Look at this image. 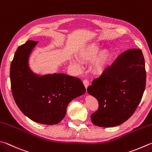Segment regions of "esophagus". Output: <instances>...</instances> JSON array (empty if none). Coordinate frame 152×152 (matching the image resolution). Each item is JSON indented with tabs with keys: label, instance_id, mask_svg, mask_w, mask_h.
<instances>
[{
	"label": "esophagus",
	"instance_id": "esophagus-1",
	"mask_svg": "<svg viewBox=\"0 0 152 152\" xmlns=\"http://www.w3.org/2000/svg\"><path fill=\"white\" fill-rule=\"evenodd\" d=\"M83 83L84 86H85V87L86 88H87L88 87V86L89 85V82H88V80H87V79L83 80Z\"/></svg>",
	"mask_w": 152,
	"mask_h": 152
}]
</instances>
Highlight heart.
I'll use <instances>...</instances> for the list:
<instances>
[{
  "mask_svg": "<svg viewBox=\"0 0 152 152\" xmlns=\"http://www.w3.org/2000/svg\"><path fill=\"white\" fill-rule=\"evenodd\" d=\"M101 50V46L95 43H91L83 48L78 53V57L80 61L83 63H90L93 62V70L96 73H100L104 69L109 61V53L107 50ZM74 66L77 69L81 67L79 62L75 60L71 61Z\"/></svg>",
  "mask_w": 152,
  "mask_h": 152,
  "instance_id": "b5f03b06",
  "label": "heart"
}]
</instances>
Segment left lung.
<instances>
[{"label":"left lung","instance_id":"8db88e82","mask_svg":"<svg viewBox=\"0 0 152 152\" xmlns=\"http://www.w3.org/2000/svg\"><path fill=\"white\" fill-rule=\"evenodd\" d=\"M145 81L142 50L130 49L121 53L87 87L88 94L99 102L91 121L101 127L116 126L126 121L141 101Z\"/></svg>","mask_w":152,"mask_h":152}]
</instances>
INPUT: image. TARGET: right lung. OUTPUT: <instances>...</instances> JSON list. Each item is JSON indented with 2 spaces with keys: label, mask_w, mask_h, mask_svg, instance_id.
Returning <instances> with one entry per match:
<instances>
[{
  "label": "right lung",
  "mask_w": 152,
  "mask_h": 152,
  "mask_svg": "<svg viewBox=\"0 0 152 152\" xmlns=\"http://www.w3.org/2000/svg\"><path fill=\"white\" fill-rule=\"evenodd\" d=\"M37 44L28 40L16 51L10 65L11 89L18 107L31 121L56 124L65 117L69 103L86 89L78 77L64 73L39 76L33 73L28 58Z\"/></svg>",
  "instance_id": "obj_1"
}]
</instances>
